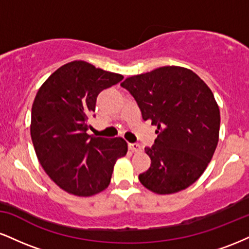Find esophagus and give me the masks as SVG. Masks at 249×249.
<instances>
[{
	"label": "esophagus",
	"mask_w": 249,
	"mask_h": 249,
	"mask_svg": "<svg viewBox=\"0 0 249 249\" xmlns=\"http://www.w3.org/2000/svg\"><path fill=\"white\" fill-rule=\"evenodd\" d=\"M128 148H130L132 152H141L142 150L141 145L137 144V142H130V144H128Z\"/></svg>",
	"instance_id": "obj_1"
}]
</instances>
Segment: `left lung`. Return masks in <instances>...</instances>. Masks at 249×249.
<instances>
[{"instance_id": "obj_1", "label": "left lung", "mask_w": 249, "mask_h": 249, "mask_svg": "<svg viewBox=\"0 0 249 249\" xmlns=\"http://www.w3.org/2000/svg\"><path fill=\"white\" fill-rule=\"evenodd\" d=\"M122 87L136 99L158 137L145 147L151 166L139 181L157 194L185 190L200 178L219 142L220 111L213 92L192 70L161 67L128 77Z\"/></svg>"}]
</instances>
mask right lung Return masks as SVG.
I'll return each mask as SVG.
<instances>
[{
  "label": "right lung",
  "instance_id": "1",
  "mask_svg": "<svg viewBox=\"0 0 249 249\" xmlns=\"http://www.w3.org/2000/svg\"><path fill=\"white\" fill-rule=\"evenodd\" d=\"M122 75L73 61L47 79L31 108L30 134L42 167L65 192L91 196L110 184L117 159L127 152L123 138L89 136L97 96Z\"/></svg>",
  "mask_w": 249,
  "mask_h": 249
}]
</instances>
